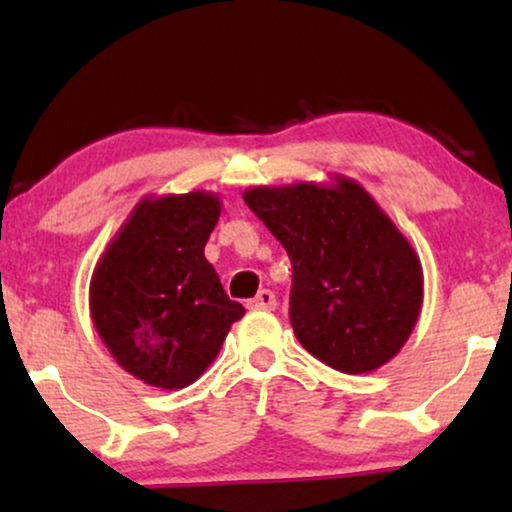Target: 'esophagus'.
I'll list each match as a JSON object with an SVG mask.
<instances>
[{
  "label": "esophagus",
  "instance_id": "obj_1",
  "mask_svg": "<svg viewBox=\"0 0 512 512\" xmlns=\"http://www.w3.org/2000/svg\"><path fill=\"white\" fill-rule=\"evenodd\" d=\"M249 307L251 310H275L277 307L275 293H272L270 289H261L256 293V298L249 300Z\"/></svg>",
  "mask_w": 512,
  "mask_h": 512
}]
</instances>
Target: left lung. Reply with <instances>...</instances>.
Wrapping results in <instances>:
<instances>
[{"mask_svg":"<svg viewBox=\"0 0 512 512\" xmlns=\"http://www.w3.org/2000/svg\"><path fill=\"white\" fill-rule=\"evenodd\" d=\"M244 202L291 258L289 319L300 345L347 375L394 359L422 312L424 275L380 205L347 177L256 186Z\"/></svg>","mask_w":512,"mask_h":512,"instance_id":"left-lung-1","label":"left lung"}]
</instances>
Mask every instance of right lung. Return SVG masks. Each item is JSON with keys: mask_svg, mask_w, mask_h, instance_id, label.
Listing matches in <instances>:
<instances>
[{"mask_svg": "<svg viewBox=\"0 0 512 512\" xmlns=\"http://www.w3.org/2000/svg\"><path fill=\"white\" fill-rule=\"evenodd\" d=\"M219 214V198L205 191L144 198L90 279V314L102 342L151 387L193 384L244 317L205 258Z\"/></svg>", "mask_w": 512, "mask_h": 512, "instance_id": "add662e5", "label": "right lung"}]
</instances>
